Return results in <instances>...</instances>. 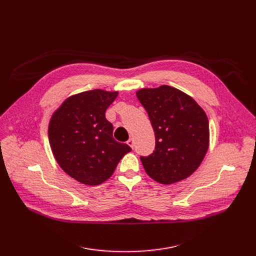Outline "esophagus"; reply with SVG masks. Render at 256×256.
I'll return each instance as SVG.
<instances>
[{
	"instance_id": "1",
	"label": "esophagus",
	"mask_w": 256,
	"mask_h": 256,
	"mask_svg": "<svg viewBox=\"0 0 256 256\" xmlns=\"http://www.w3.org/2000/svg\"><path fill=\"white\" fill-rule=\"evenodd\" d=\"M128 144L132 147V148H134V145H135V141H134V138H130L128 141Z\"/></svg>"
}]
</instances>
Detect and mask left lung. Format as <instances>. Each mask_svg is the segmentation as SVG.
<instances>
[{"label": "left lung", "instance_id": "1", "mask_svg": "<svg viewBox=\"0 0 256 256\" xmlns=\"http://www.w3.org/2000/svg\"><path fill=\"white\" fill-rule=\"evenodd\" d=\"M156 136L154 150L140 156L156 182L170 184L189 178L206 156L210 143L208 119L188 94L171 86L137 91Z\"/></svg>", "mask_w": 256, "mask_h": 256}]
</instances>
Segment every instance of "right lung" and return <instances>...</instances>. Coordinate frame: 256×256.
<instances>
[{"mask_svg":"<svg viewBox=\"0 0 256 256\" xmlns=\"http://www.w3.org/2000/svg\"><path fill=\"white\" fill-rule=\"evenodd\" d=\"M118 92L94 89L65 100L54 112L48 140L59 166L76 180L98 186L113 174L119 160L132 150L113 138L106 110Z\"/></svg>","mask_w":256,"mask_h":256,"instance_id":"add662e5","label":"right lung"}]
</instances>
